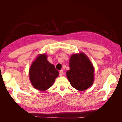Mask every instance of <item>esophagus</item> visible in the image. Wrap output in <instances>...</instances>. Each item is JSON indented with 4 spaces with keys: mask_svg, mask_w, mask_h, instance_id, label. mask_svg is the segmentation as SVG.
I'll list each match as a JSON object with an SVG mask.
<instances>
[{
    "mask_svg": "<svg viewBox=\"0 0 122 122\" xmlns=\"http://www.w3.org/2000/svg\"><path fill=\"white\" fill-rule=\"evenodd\" d=\"M63 74H64L63 70H60V76H62V75H63Z\"/></svg>",
    "mask_w": 122,
    "mask_h": 122,
    "instance_id": "34e87169",
    "label": "esophagus"
}]
</instances>
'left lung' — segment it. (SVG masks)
<instances>
[{
	"label": "left lung",
	"instance_id": "left-lung-1",
	"mask_svg": "<svg viewBox=\"0 0 122 122\" xmlns=\"http://www.w3.org/2000/svg\"><path fill=\"white\" fill-rule=\"evenodd\" d=\"M69 62L66 75L71 86L80 92L91 87L94 81L95 69L87 55L83 52L73 54Z\"/></svg>",
	"mask_w": 122,
	"mask_h": 122
}]
</instances>
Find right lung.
Masks as SVG:
<instances>
[{"label":"right lung","mask_w":122,"mask_h":122,"mask_svg":"<svg viewBox=\"0 0 122 122\" xmlns=\"http://www.w3.org/2000/svg\"><path fill=\"white\" fill-rule=\"evenodd\" d=\"M59 73L55 66L47 61V55H38L29 70V78L36 89L45 91L52 86Z\"/></svg>","instance_id":"obj_1"}]
</instances>
